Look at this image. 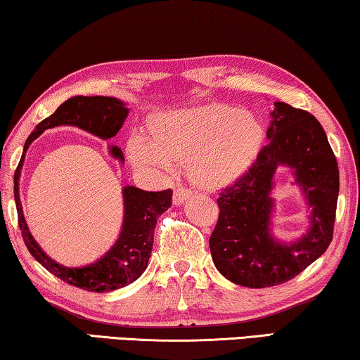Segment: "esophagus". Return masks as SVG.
<instances>
[{"label": "esophagus", "instance_id": "obj_1", "mask_svg": "<svg viewBox=\"0 0 360 360\" xmlns=\"http://www.w3.org/2000/svg\"><path fill=\"white\" fill-rule=\"evenodd\" d=\"M191 195H192V192L189 189H186V187H182V186H178L174 189V195H173L174 205H181V203H184Z\"/></svg>", "mask_w": 360, "mask_h": 360}]
</instances>
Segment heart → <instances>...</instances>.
Instances as JSON below:
<instances>
[{"label":"heart","mask_w":360,"mask_h":360,"mask_svg":"<svg viewBox=\"0 0 360 360\" xmlns=\"http://www.w3.org/2000/svg\"><path fill=\"white\" fill-rule=\"evenodd\" d=\"M153 141L132 134L127 155L139 168L169 173L173 162L187 163L191 179L217 189L249 171L264 148L265 127L259 117L229 105L166 111L155 117Z\"/></svg>","instance_id":"1"}]
</instances>
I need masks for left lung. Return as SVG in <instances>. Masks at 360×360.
I'll return each mask as SVG.
<instances>
[{
  "label": "left lung",
  "mask_w": 360,
  "mask_h": 360,
  "mask_svg": "<svg viewBox=\"0 0 360 360\" xmlns=\"http://www.w3.org/2000/svg\"><path fill=\"white\" fill-rule=\"evenodd\" d=\"M268 143L245 174L218 197L210 236L217 270L245 288L278 286L314 264L333 239L340 171L326 134L310 112L276 101ZM280 165L293 169L308 200V233L294 243L271 234L272 178Z\"/></svg>",
  "instance_id": "8db88e82"
}]
</instances>
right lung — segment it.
<instances>
[{
	"label": "right lung",
	"mask_w": 360,
	"mask_h": 360,
	"mask_svg": "<svg viewBox=\"0 0 360 360\" xmlns=\"http://www.w3.org/2000/svg\"><path fill=\"white\" fill-rule=\"evenodd\" d=\"M127 115L129 108H126V105L121 100L112 98V96H72L60 105V108L51 116H48L46 120L35 126L34 132L27 137L22 157H20L18 169L14 173V200L15 208H18L19 228L22 231L27 249L48 271L64 283L85 289V291H115V289L124 288L127 284L134 283L146 271L153 248V231L157 226V219L160 214L171 207L173 191L147 192L139 189V187L126 186L122 189L124 218H122L120 238L112 244V248L94 264L80 268H69L50 259L29 231L19 197L20 169H22L27 148L46 129L56 126H76L82 131L103 139V141H108L120 132ZM110 153L120 162H124V155H122L120 147L111 146Z\"/></svg>",
	"instance_id": "add662e5"
}]
</instances>
